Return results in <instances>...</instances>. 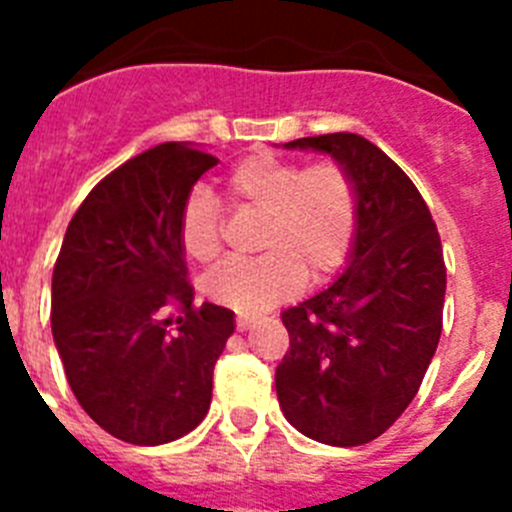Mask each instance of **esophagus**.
Returning <instances> with one entry per match:
<instances>
[{"label":"esophagus","instance_id":"obj_1","mask_svg":"<svg viewBox=\"0 0 512 512\" xmlns=\"http://www.w3.org/2000/svg\"><path fill=\"white\" fill-rule=\"evenodd\" d=\"M251 325H253V318H248V315H238V320H235V328L241 330V333L251 328Z\"/></svg>","mask_w":512,"mask_h":512}]
</instances>
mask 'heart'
Segmentation results:
<instances>
[{
	"label": "heart",
	"instance_id": "1",
	"mask_svg": "<svg viewBox=\"0 0 512 512\" xmlns=\"http://www.w3.org/2000/svg\"><path fill=\"white\" fill-rule=\"evenodd\" d=\"M233 202L264 212L253 259H228L205 279V295L241 315H259L287 300L302 282H323L354 246L356 189L346 169L318 161L305 169L274 153L241 158L228 176ZM179 241L187 256L207 264L223 246V210L215 194L197 187L179 212Z\"/></svg>",
	"mask_w": 512,
	"mask_h": 512
}]
</instances>
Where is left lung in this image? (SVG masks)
<instances>
[{
	"label": "left lung",
	"mask_w": 512,
	"mask_h": 512,
	"mask_svg": "<svg viewBox=\"0 0 512 512\" xmlns=\"http://www.w3.org/2000/svg\"><path fill=\"white\" fill-rule=\"evenodd\" d=\"M328 153L356 189V233L341 277L282 312L284 418L328 446H361L408 408L441 338L446 266L431 210L408 174L356 133L297 138Z\"/></svg>",
	"instance_id": "obj_1"
}]
</instances>
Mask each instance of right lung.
Instances as JSON below:
<instances>
[{
  "label": "right lung",
  "instance_id": "right-lung-1",
  "mask_svg": "<svg viewBox=\"0 0 512 512\" xmlns=\"http://www.w3.org/2000/svg\"><path fill=\"white\" fill-rule=\"evenodd\" d=\"M217 158L161 143L107 174L81 202L53 269L51 328L71 392L120 441L187 436L212 400V369L235 312L194 307L179 241L187 194ZM185 315L171 331L160 310Z\"/></svg>",
  "mask_w": 512,
  "mask_h": 512
}]
</instances>
